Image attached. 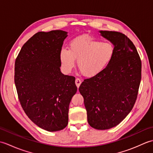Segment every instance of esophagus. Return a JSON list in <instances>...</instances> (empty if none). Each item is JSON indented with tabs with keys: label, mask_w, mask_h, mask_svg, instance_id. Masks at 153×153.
<instances>
[{
	"label": "esophagus",
	"mask_w": 153,
	"mask_h": 153,
	"mask_svg": "<svg viewBox=\"0 0 153 153\" xmlns=\"http://www.w3.org/2000/svg\"><path fill=\"white\" fill-rule=\"evenodd\" d=\"M81 83H82V80L79 78H76V85L77 88H79V87L80 86Z\"/></svg>",
	"instance_id": "obj_1"
}]
</instances>
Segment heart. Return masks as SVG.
Instances as JSON below:
<instances>
[{"label":"heart","mask_w":153,"mask_h":153,"mask_svg":"<svg viewBox=\"0 0 153 153\" xmlns=\"http://www.w3.org/2000/svg\"><path fill=\"white\" fill-rule=\"evenodd\" d=\"M113 54L114 47L111 43L82 35L70 41L69 49H61L60 60L62 67L66 72L71 70L74 67L75 60H77V66L81 74L91 77L105 69Z\"/></svg>","instance_id":"heart-1"}]
</instances>
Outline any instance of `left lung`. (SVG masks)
Returning <instances> with one entry per match:
<instances>
[{"label": "left lung", "mask_w": 153, "mask_h": 153, "mask_svg": "<svg viewBox=\"0 0 153 153\" xmlns=\"http://www.w3.org/2000/svg\"><path fill=\"white\" fill-rule=\"evenodd\" d=\"M114 46L108 64L81 84L87 121L92 128L105 130L115 127L131 112L141 79V62L131 40L117 31H99Z\"/></svg>", "instance_id": "1"}]
</instances>
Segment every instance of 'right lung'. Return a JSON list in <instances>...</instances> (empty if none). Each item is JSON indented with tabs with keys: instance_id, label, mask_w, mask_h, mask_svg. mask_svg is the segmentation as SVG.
Instances as JSON below:
<instances>
[{
	"instance_id": "add662e5",
	"label": "right lung",
	"mask_w": 153,
	"mask_h": 153,
	"mask_svg": "<svg viewBox=\"0 0 153 153\" xmlns=\"http://www.w3.org/2000/svg\"><path fill=\"white\" fill-rule=\"evenodd\" d=\"M68 32H38L19 52L15 62L14 82L25 113L48 131L68 123L69 105L77 88L75 77L60 71V52Z\"/></svg>"
}]
</instances>
